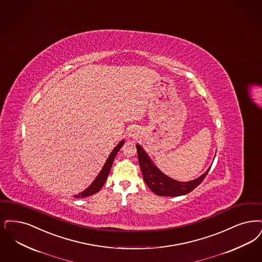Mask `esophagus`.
Wrapping results in <instances>:
<instances>
[{"label":"esophagus","mask_w":262,"mask_h":262,"mask_svg":"<svg viewBox=\"0 0 262 262\" xmlns=\"http://www.w3.org/2000/svg\"><path fill=\"white\" fill-rule=\"evenodd\" d=\"M137 136H138L137 129H136V127H133V128L129 130V133H128V136H129L130 138H136Z\"/></svg>","instance_id":"1"}]
</instances>
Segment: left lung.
<instances>
[{
    "label": "left lung",
    "instance_id": "1",
    "mask_svg": "<svg viewBox=\"0 0 262 262\" xmlns=\"http://www.w3.org/2000/svg\"><path fill=\"white\" fill-rule=\"evenodd\" d=\"M136 150L143 179L149 189L159 196L177 197L188 194L204 180L210 168H208L206 172L196 179L190 181H178L162 172L141 145L136 144Z\"/></svg>",
    "mask_w": 262,
    "mask_h": 262
}]
</instances>
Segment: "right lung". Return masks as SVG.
I'll return each instance as SVG.
<instances>
[{"mask_svg": "<svg viewBox=\"0 0 262 262\" xmlns=\"http://www.w3.org/2000/svg\"><path fill=\"white\" fill-rule=\"evenodd\" d=\"M124 143H125V140H124V139L119 142V144H118V145L112 150V152L110 153L109 157L107 158L103 168H101L100 172L97 174V177H96L94 181L92 182V184H91L88 188L84 189L83 192L79 193L78 195H74V198H75V199H80V198H84V197L92 196V195H94L95 193H97V192L101 189V187L104 185L106 178H107L109 172H110V169H111V167H112V165H113V162H114L116 155H117V153L119 152V150L121 149V147L124 145Z\"/></svg>", "mask_w": 262, "mask_h": 262, "instance_id": "add662e5", "label": "right lung"}]
</instances>
